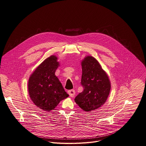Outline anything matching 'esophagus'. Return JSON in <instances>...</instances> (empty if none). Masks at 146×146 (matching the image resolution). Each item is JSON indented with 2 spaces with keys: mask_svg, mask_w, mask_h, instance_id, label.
<instances>
[{
  "mask_svg": "<svg viewBox=\"0 0 146 146\" xmlns=\"http://www.w3.org/2000/svg\"><path fill=\"white\" fill-rule=\"evenodd\" d=\"M68 94L70 97H74L75 95V91L74 90H70L68 91Z\"/></svg>",
  "mask_w": 146,
  "mask_h": 146,
  "instance_id": "esophagus-1",
  "label": "esophagus"
}]
</instances>
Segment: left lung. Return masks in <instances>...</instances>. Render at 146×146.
<instances>
[{"mask_svg":"<svg viewBox=\"0 0 146 146\" xmlns=\"http://www.w3.org/2000/svg\"><path fill=\"white\" fill-rule=\"evenodd\" d=\"M81 67V84L84 90L74 101L82 110L90 112L105 103L110 92V81L99 62L92 56H87L82 60Z\"/></svg>","mask_w":146,"mask_h":146,"instance_id":"obj_1","label":"left lung"}]
</instances>
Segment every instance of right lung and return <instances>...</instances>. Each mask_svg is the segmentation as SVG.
Masks as SVG:
<instances>
[{
  "mask_svg": "<svg viewBox=\"0 0 146 146\" xmlns=\"http://www.w3.org/2000/svg\"><path fill=\"white\" fill-rule=\"evenodd\" d=\"M58 58L51 55L40 64L28 81L29 96L35 105L45 111L54 110L69 96L55 73L59 66Z\"/></svg>",
  "mask_w": 146,
  "mask_h": 146,
  "instance_id": "1",
  "label": "right lung"
}]
</instances>
